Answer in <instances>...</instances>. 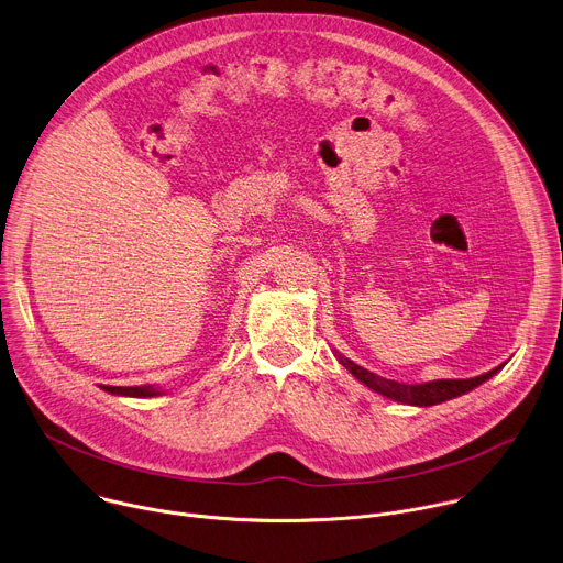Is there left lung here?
Returning a JSON list of instances; mask_svg holds the SVG:
<instances>
[{
    "label": "left lung",
    "instance_id": "obj_1",
    "mask_svg": "<svg viewBox=\"0 0 563 563\" xmlns=\"http://www.w3.org/2000/svg\"><path fill=\"white\" fill-rule=\"evenodd\" d=\"M334 356L339 358V363L350 369L361 383H365L369 389L391 398V400H398V404H408V406H421V408H428V406H437V404H443V400H450L454 396H461L470 389H474L476 385H481L484 380H488L493 374H497L504 365L481 374V376H474V378H439V380H430V383H421V385H406V383H398V380H389V378H383L374 372H367L365 367L356 365L354 361L345 358L341 352H334Z\"/></svg>",
    "mask_w": 563,
    "mask_h": 563
}]
</instances>
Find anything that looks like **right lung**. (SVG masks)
Returning <instances> with one entry per match:
<instances>
[{"label": "right lung", "instance_id": "obj_1", "mask_svg": "<svg viewBox=\"0 0 563 563\" xmlns=\"http://www.w3.org/2000/svg\"><path fill=\"white\" fill-rule=\"evenodd\" d=\"M102 389L111 391V394H120V396H135V398H146V396H155V394H163L153 389L151 385H137V387H115V385H104Z\"/></svg>", "mask_w": 563, "mask_h": 563}]
</instances>
